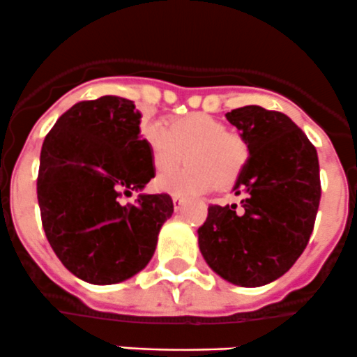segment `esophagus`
Here are the masks:
<instances>
[{
  "label": "esophagus",
  "mask_w": 357,
  "mask_h": 357,
  "mask_svg": "<svg viewBox=\"0 0 357 357\" xmlns=\"http://www.w3.org/2000/svg\"><path fill=\"white\" fill-rule=\"evenodd\" d=\"M172 201H174V210L175 211H178L180 208L183 206V203H185V199H183V197H180V196H174V197H172Z\"/></svg>",
  "instance_id": "1"
}]
</instances>
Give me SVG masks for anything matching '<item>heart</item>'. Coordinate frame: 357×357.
Here are the masks:
<instances>
[{
    "label": "heart",
    "instance_id": "b5f03b06",
    "mask_svg": "<svg viewBox=\"0 0 357 357\" xmlns=\"http://www.w3.org/2000/svg\"><path fill=\"white\" fill-rule=\"evenodd\" d=\"M142 139L158 172L176 166L183 155L190 160L180 171L158 175V189L175 196L208 192L215 183L222 189L232 185L250 158L248 144L241 135L203 112L172 119L168 128L149 123L142 128Z\"/></svg>",
    "mask_w": 357,
    "mask_h": 357
}]
</instances>
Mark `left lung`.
Instances as JSON below:
<instances>
[{
    "label": "left lung",
    "instance_id": "obj_1",
    "mask_svg": "<svg viewBox=\"0 0 357 357\" xmlns=\"http://www.w3.org/2000/svg\"><path fill=\"white\" fill-rule=\"evenodd\" d=\"M225 118L250 149L234 183L245 197L241 208L211 204L197 243L225 281L264 287L290 271L309 243L321 199L319 161L316 147L283 112L245 105Z\"/></svg>",
    "mask_w": 357,
    "mask_h": 357
}]
</instances>
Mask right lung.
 <instances>
[{
    "mask_svg": "<svg viewBox=\"0 0 357 357\" xmlns=\"http://www.w3.org/2000/svg\"><path fill=\"white\" fill-rule=\"evenodd\" d=\"M128 98L105 95L63 112L45 137L38 203L45 234L67 271L91 284L135 276L153 259L161 225L174 213L168 194L142 190L156 170Z\"/></svg>",
    "mask_w": 357,
    "mask_h": 357,
    "instance_id": "add662e5",
    "label": "right lung"
}]
</instances>
